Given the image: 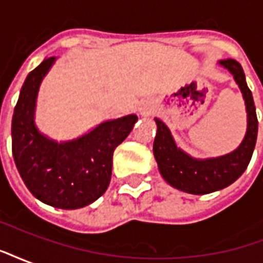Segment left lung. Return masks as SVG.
Segmentation results:
<instances>
[{
	"label": "left lung",
	"instance_id": "obj_1",
	"mask_svg": "<svg viewBox=\"0 0 263 263\" xmlns=\"http://www.w3.org/2000/svg\"><path fill=\"white\" fill-rule=\"evenodd\" d=\"M218 65L234 76L245 101L247 132L237 149L217 158L197 159L179 148L165 122L155 118L158 131L154 142V155L160 175L172 187L184 193L209 194L230 186L248 167L254 154L258 135V118L243 70L234 59L220 60Z\"/></svg>",
	"mask_w": 263,
	"mask_h": 263
}]
</instances>
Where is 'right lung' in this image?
Returning a JSON list of instances; mask_svg holds the SVG:
<instances>
[{
    "instance_id": "right-lung-1",
    "label": "right lung",
    "mask_w": 263,
    "mask_h": 263,
    "mask_svg": "<svg viewBox=\"0 0 263 263\" xmlns=\"http://www.w3.org/2000/svg\"><path fill=\"white\" fill-rule=\"evenodd\" d=\"M56 58L33 69L12 115V155L25 186L37 200L63 210L81 209L108 187L115 148L138 121L135 114L104 121L84 135L58 142L35 124L37 91Z\"/></svg>"
}]
</instances>
